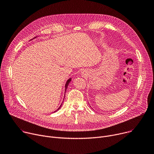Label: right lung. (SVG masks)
I'll return each instance as SVG.
<instances>
[{
    "instance_id": "add662e5",
    "label": "right lung",
    "mask_w": 154,
    "mask_h": 154,
    "mask_svg": "<svg viewBox=\"0 0 154 154\" xmlns=\"http://www.w3.org/2000/svg\"><path fill=\"white\" fill-rule=\"evenodd\" d=\"M34 38H35V37ZM71 79H68V80H67V82H66V85H65V91H66V89H67V88H68V86L69 83L71 82ZM61 105H62V104H61ZM61 105L60 106V107H59V108H58L57 109V110H56L55 112H57V110H58V109H59L61 108Z\"/></svg>"
}]
</instances>
